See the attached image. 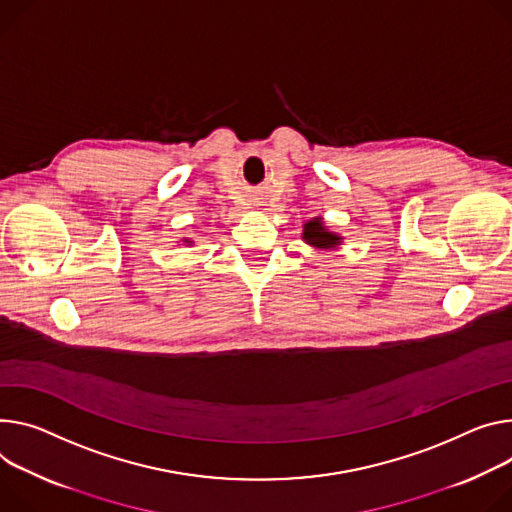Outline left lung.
<instances>
[{"mask_svg": "<svg viewBox=\"0 0 512 512\" xmlns=\"http://www.w3.org/2000/svg\"><path fill=\"white\" fill-rule=\"evenodd\" d=\"M302 239L306 241V245L316 247V249H337V245H341V237L335 235V232H329V228L324 226L320 216H316L304 224Z\"/></svg>", "mask_w": 512, "mask_h": 512, "instance_id": "obj_1", "label": "left lung"}]
</instances>
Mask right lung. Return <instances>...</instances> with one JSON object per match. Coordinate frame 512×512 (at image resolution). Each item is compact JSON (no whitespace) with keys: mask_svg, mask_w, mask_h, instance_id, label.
I'll use <instances>...</instances> for the list:
<instances>
[{"mask_svg":"<svg viewBox=\"0 0 512 512\" xmlns=\"http://www.w3.org/2000/svg\"><path fill=\"white\" fill-rule=\"evenodd\" d=\"M183 243H188V245H192V241H188V239H183Z\"/></svg>","mask_w":512,"mask_h":512,"instance_id":"right-lung-1","label":"right lung"}]
</instances>
